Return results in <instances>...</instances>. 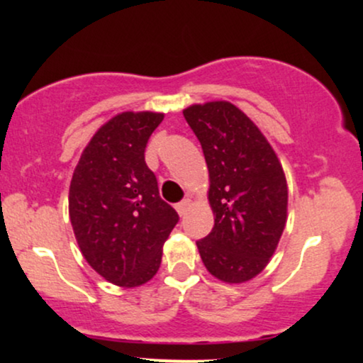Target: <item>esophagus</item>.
I'll return each mask as SVG.
<instances>
[{
  "label": "esophagus",
  "instance_id": "1",
  "mask_svg": "<svg viewBox=\"0 0 363 363\" xmlns=\"http://www.w3.org/2000/svg\"><path fill=\"white\" fill-rule=\"evenodd\" d=\"M189 206H191V199L189 198H186V199H182L181 203H177V206H176V210H177V213L179 215H186V211L189 210Z\"/></svg>",
  "mask_w": 363,
  "mask_h": 363
}]
</instances>
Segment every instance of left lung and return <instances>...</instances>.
<instances>
[{
    "label": "left lung",
    "mask_w": 363,
    "mask_h": 363,
    "mask_svg": "<svg viewBox=\"0 0 363 363\" xmlns=\"http://www.w3.org/2000/svg\"><path fill=\"white\" fill-rule=\"evenodd\" d=\"M201 143L210 172L215 225L198 240L206 269L225 283L259 274L286 223L289 189L277 153L234 104H194L182 111Z\"/></svg>",
    "instance_id": "obj_1"
}]
</instances>
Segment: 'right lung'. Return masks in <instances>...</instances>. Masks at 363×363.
Returning <instances> with one entry per match:
<instances>
[{
  "label": "right lung",
  "mask_w": 363,
  "mask_h": 363,
  "mask_svg": "<svg viewBox=\"0 0 363 363\" xmlns=\"http://www.w3.org/2000/svg\"><path fill=\"white\" fill-rule=\"evenodd\" d=\"M160 112H121L91 136L69 184V220L86 262L118 286H138L160 268L179 222L158 196L145 148Z\"/></svg>",
  "instance_id": "1"
}]
</instances>
